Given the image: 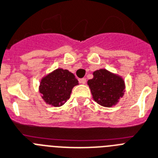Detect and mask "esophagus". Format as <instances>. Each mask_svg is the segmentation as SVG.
I'll return each instance as SVG.
<instances>
[{"label":"esophagus","mask_w":158,"mask_h":158,"mask_svg":"<svg viewBox=\"0 0 158 158\" xmlns=\"http://www.w3.org/2000/svg\"><path fill=\"white\" fill-rule=\"evenodd\" d=\"M79 82L81 83V84H85V82H86V79H85V78H81V79H79Z\"/></svg>","instance_id":"1"}]
</instances>
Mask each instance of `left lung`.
I'll return each instance as SVG.
<instances>
[{"instance_id": "8db88e82", "label": "left lung", "mask_w": 158, "mask_h": 158, "mask_svg": "<svg viewBox=\"0 0 158 158\" xmlns=\"http://www.w3.org/2000/svg\"><path fill=\"white\" fill-rule=\"evenodd\" d=\"M93 76L87 84L94 100L107 108L116 105L124 95L126 85L123 78L104 69L94 71Z\"/></svg>"}]
</instances>
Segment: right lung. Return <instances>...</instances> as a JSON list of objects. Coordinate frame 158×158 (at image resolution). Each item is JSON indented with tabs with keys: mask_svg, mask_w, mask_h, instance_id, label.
<instances>
[{
	"mask_svg": "<svg viewBox=\"0 0 158 158\" xmlns=\"http://www.w3.org/2000/svg\"><path fill=\"white\" fill-rule=\"evenodd\" d=\"M78 85L73 73L67 69H57L42 77L39 92L45 103L54 107H60L70 98L72 89Z\"/></svg>",
	"mask_w": 158,
	"mask_h": 158,
	"instance_id": "1",
	"label": "right lung"
}]
</instances>
